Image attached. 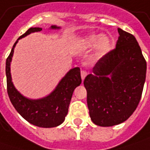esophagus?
Wrapping results in <instances>:
<instances>
[{
  "mask_svg": "<svg viewBox=\"0 0 150 150\" xmlns=\"http://www.w3.org/2000/svg\"><path fill=\"white\" fill-rule=\"evenodd\" d=\"M87 72L86 71H81V78H82V80H84L86 76H87Z\"/></svg>",
  "mask_w": 150,
  "mask_h": 150,
  "instance_id": "esophagus-1",
  "label": "esophagus"
}]
</instances>
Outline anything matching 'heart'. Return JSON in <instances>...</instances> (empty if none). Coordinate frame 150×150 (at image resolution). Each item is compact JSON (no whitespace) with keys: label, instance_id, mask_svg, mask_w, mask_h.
<instances>
[{"label":"heart","instance_id":"1","mask_svg":"<svg viewBox=\"0 0 150 150\" xmlns=\"http://www.w3.org/2000/svg\"><path fill=\"white\" fill-rule=\"evenodd\" d=\"M81 45L87 49L96 47L97 53L99 56L107 54L111 49V42L109 38L102 34H90L86 36L82 39Z\"/></svg>","mask_w":150,"mask_h":150}]
</instances>
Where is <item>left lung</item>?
Instances as JSON below:
<instances>
[{
    "mask_svg": "<svg viewBox=\"0 0 150 150\" xmlns=\"http://www.w3.org/2000/svg\"><path fill=\"white\" fill-rule=\"evenodd\" d=\"M116 47L98 61L84 79L92 121L110 127L126 121L140 101L146 61L136 38L118 28Z\"/></svg>",
    "mask_w": 150,
    "mask_h": 150,
    "instance_id": "obj_1",
    "label": "left lung"
}]
</instances>
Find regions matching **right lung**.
<instances>
[{
  "instance_id": "add662e5",
  "label": "right lung",
  "mask_w": 150,
  "mask_h": 150,
  "mask_svg": "<svg viewBox=\"0 0 150 150\" xmlns=\"http://www.w3.org/2000/svg\"><path fill=\"white\" fill-rule=\"evenodd\" d=\"M50 29L56 30L60 29V27L52 25ZM42 30V28L41 27L29 28L13 45L6 62L7 93L16 110L27 122L41 128H53L62 124L65 120L73 91L82 83L80 68L74 67L69 70L50 94L39 99L28 98L19 93L12 83L11 74V62L18 40L31 33L41 32Z\"/></svg>"
}]
</instances>
